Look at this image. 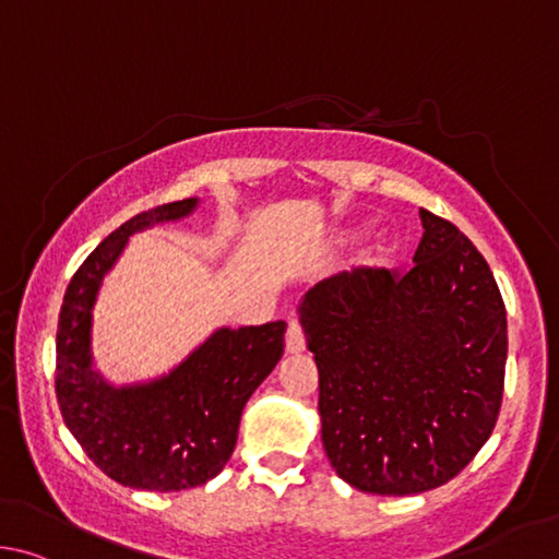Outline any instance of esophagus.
Instances as JSON below:
<instances>
[{
  "mask_svg": "<svg viewBox=\"0 0 559 559\" xmlns=\"http://www.w3.org/2000/svg\"><path fill=\"white\" fill-rule=\"evenodd\" d=\"M285 344H287V354H301V350H305V346H307L305 331H301V324L295 317H292L289 324H287Z\"/></svg>",
  "mask_w": 559,
  "mask_h": 559,
  "instance_id": "esophagus-1",
  "label": "esophagus"
}]
</instances>
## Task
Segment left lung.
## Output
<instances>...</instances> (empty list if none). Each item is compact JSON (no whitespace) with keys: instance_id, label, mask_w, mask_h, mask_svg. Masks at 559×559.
Here are the masks:
<instances>
[{"instance_id":"8db88e82","label":"left lung","mask_w":559,"mask_h":559,"mask_svg":"<svg viewBox=\"0 0 559 559\" xmlns=\"http://www.w3.org/2000/svg\"><path fill=\"white\" fill-rule=\"evenodd\" d=\"M419 218L415 267L338 272L299 301L329 462L378 496L454 478L503 400L508 326L493 272L454 223L425 209Z\"/></svg>"}]
</instances>
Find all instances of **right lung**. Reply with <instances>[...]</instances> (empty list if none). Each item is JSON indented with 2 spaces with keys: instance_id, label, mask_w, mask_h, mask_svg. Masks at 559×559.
<instances>
[{
  "instance_id": "obj_1",
  "label": "right lung",
  "mask_w": 559,
  "mask_h": 559,
  "mask_svg": "<svg viewBox=\"0 0 559 559\" xmlns=\"http://www.w3.org/2000/svg\"><path fill=\"white\" fill-rule=\"evenodd\" d=\"M183 199L134 215L87 254L66 289L56 334V395L66 427L112 481L140 491H183L223 472L242 407L285 354V321L215 329L179 366L144 383L112 385L93 358V309L130 235L181 221Z\"/></svg>"
}]
</instances>
